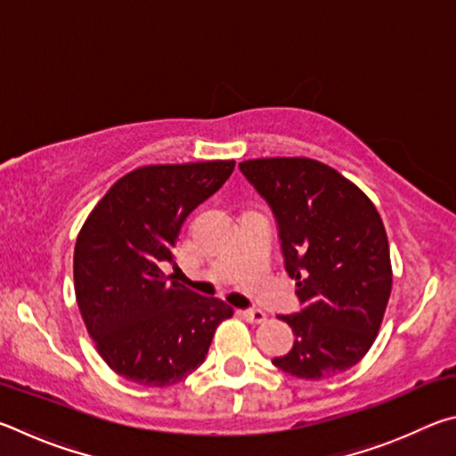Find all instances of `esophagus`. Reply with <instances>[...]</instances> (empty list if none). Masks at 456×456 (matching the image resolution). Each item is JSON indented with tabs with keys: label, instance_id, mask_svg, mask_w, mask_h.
I'll return each mask as SVG.
<instances>
[{
	"label": "esophagus",
	"instance_id": "obj_1",
	"mask_svg": "<svg viewBox=\"0 0 456 456\" xmlns=\"http://www.w3.org/2000/svg\"><path fill=\"white\" fill-rule=\"evenodd\" d=\"M241 315L251 323H259V322L265 320V312H261V310H243Z\"/></svg>",
	"mask_w": 456,
	"mask_h": 456
}]
</instances>
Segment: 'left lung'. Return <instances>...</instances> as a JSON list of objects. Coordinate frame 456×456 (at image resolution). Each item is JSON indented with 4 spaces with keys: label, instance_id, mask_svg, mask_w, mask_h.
Wrapping results in <instances>:
<instances>
[{
    "label": "left lung",
    "instance_id": "1",
    "mask_svg": "<svg viewBox=\"0 0 456 456\" xmlns=\"http://www.w3.org/2000/svg\"><path fill=\"white\" fill-rule=\"evenodd\" d=\"M239 168L272 207L285 272L304 305L280 315L296 342L273 364L304 380L356 366L374 344L392 289L388 237L374 203L314 159H253Z\"/></svg>",
    "mask_w": 456,
    "mask_h": 456
}]
</instances>
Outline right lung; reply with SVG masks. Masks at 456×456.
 I'll list each match as a JSON object with an SVG mask.
<instances>
[{"label": "right lung", "mask_w": 456, "mask_h": 456, "mask_svg": "<svg viewBox=\"0 0 456 456\" xmlns=\"http://www.w3.org/2000/svg\"><path fill=\"white\" fill-rule=\"evenodd\" d=\"M235 160L134 168L108 189L74 249V289L102 360L142 386H171L205 362L227 304L163 273L189 215L217 192Z\"/></svg>", "instance_id": "1"}]
</instances>
